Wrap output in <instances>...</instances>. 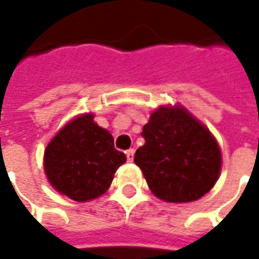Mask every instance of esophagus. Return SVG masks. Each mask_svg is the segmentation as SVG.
<instances>
[{
  "instance_id": "1",
  "label": "esophagus",
  "mask_w": 259,
  "mask_h": 259,
  "mask_svg": "<svg viewBox=\"0 0 259 259\" xmlns=\"http://www.w3.org/2000/svg\"><path fill=\"white\" fill-rule=\"evenodd\" d=\"M126 158H127V162H133V159H135V150L133 148L126 151Z\"/></svg>"
}]
</instances>
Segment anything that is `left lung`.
I'll return each mask as SVG.
<instances>
[{
	"label": "left lung",
	"instance_id": "1",
	"mask_svg": "<svg viewBox=\"0 0 259 259\" xmlns=\"http://www.w3.org/2000/svg\"><path fill=\"white\" fill-rule=\"evenodd\" d=\"M135 155L150 190L168 202L201 198L217 183L222 155L215 137L182 107H161L151 113Z\"/></svg>",
	"mask_w": 259,
	"mask_h": 259
}]
</instances>
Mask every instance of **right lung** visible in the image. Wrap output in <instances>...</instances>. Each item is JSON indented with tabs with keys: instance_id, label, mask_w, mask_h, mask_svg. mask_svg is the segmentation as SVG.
<instances>
[{
	"instance_id": "1",
	"label": "right lung",
	"mask_w": 259,
	"mask_h": 259,
	"mask_svg": "<svg viewBox=\"0 0 259 259\" xmlns=\"http://www.w3.org/2000/svg\"><path fill=\"white\" fill-rule=\"evenodd\" d=\"M124 162L126 155L115 148L112 135L94 122L93 113L65 124L44 152L48 182L61 194L79 202L104 194Z\"/></svg>"
}]
</instances>
